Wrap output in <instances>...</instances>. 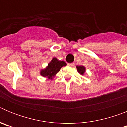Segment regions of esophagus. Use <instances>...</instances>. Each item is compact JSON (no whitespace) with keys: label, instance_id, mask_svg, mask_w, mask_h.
Here are the masks:
<instances>
[{"label":"esophagus","instance_id":"34e87169","mask_svg":"<svg viewBox=\"0 0 127 127\" xmlns=\"http://www.w3.org/2000/svg\"><path fill=\"white\" fill-rule=\"evenodd\" d=\"M67 65H68V66H69V67H73V66H74V63H69Z\"/></svg>","mask_w":127,"mask_h":127}]
</instances>
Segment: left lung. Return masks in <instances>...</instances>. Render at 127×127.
<instances>
[{"mask_svg": "<svg viewBox=\"0 0 127 127\" xmlns=\"http://www.w3.org/2000/svg\"><path fill=\"white\" fill-rule=\"evenodd\" d=\"M77 69L78 72L80 73L81 74H83L84 72H85V68L83 66H77Z\"/></svg>", "mask_w": 127, "mask_h": 127, "instance_id": "8db88e82", "label": "left lung"}]
</instances>
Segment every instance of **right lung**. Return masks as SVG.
Masks as SVG:
<instances>
[{"mask_svg": "<svg viewBox=\"0 0 127 127\" xmlns=\"http://www.w3.org/2000/svg\"><path fill=\"white\" fill-rule=\"evenodd\" d=\"M67 64L64 61H60L57 60L56 58H53L51 62L48 64V67L45 69L41 70V76L52 79V77L59 72L62 67L65 66Z\"/></svg>", "mask_w": 127, "mask_h": 127, "instance_id": "obj_1", "label": "right lung"}]
</instances>
